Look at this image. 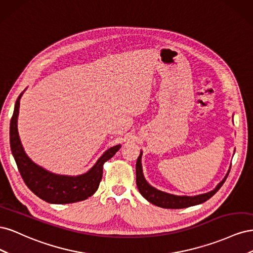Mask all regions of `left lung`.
Segmentation results:
<instances>
[{
  "mask_svg": "<svg viewBox=\"0 0 253 253\" xmlns=\"http://www.w3.org/2000/svg\"><path fill=\"white\" fill-rule=\"evenodd\" d=\"M141 157H142V152H140L139 157L137 158L136 163V183L137 188H138L140 194L150 202L151 204L160 207V208H166V209H181V208H188L191 206L200 205L208 201L210 197H212L215 194L217 191L220 189V187L224 185L225 180L227 179V176L230 172V168L226 174L225 177L223 178L218 185L211 190L210 192H207L204 194L195 195V196H187V195H174L164 192V191H160L154 187H152L150 183L145 180L143 176L142 171V165H141Z\"/></svg>",
  "mask_w": 253,
  "mask_h": 253,
  "instance_id": "obj_1",
  "label": "left lung"
}]
</instances>
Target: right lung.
<instances>
[{
    "label": "right lung",
    "mask_w": 253,
    "mask_h": 253,
    "mask_svg": "<svg viewBox=\"0 0 253 253\" xmlns=\"http://www.w3.org/2000/svg\"><path fill=\"white\" fill-rule=\"evenodd\" d=\"M25 91V89H24ZM22 91L14 105L10 121V149L19 172L26 186L41 200L49 204H71L86 200L93 195L102 178L103 165L121 148V144L106 150L96 164L84 174L77 176L59 175L38 166L30 159L21 143L18 132V116Z\"/></svg>",
    "instance_id": "right-lung-1"
}]
</instances>
